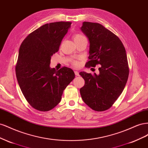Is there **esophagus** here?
Returning a JSON list of instances; mask_svg holds the SVG:
<instances>
[{"mask_svg": "<svg viewBox=\"0 0 148 148\" xmlns=\"http://www.w3.org/2000/svg\"><path fill=\"white\" fill-rule=\"evenodd\" d=\"M74 72H75V75H76V76H79V72H78V71H75Z\"/></svg>", "mask_w": 148, "mask_h": 148, "instance_id": "obj_1", "label": "esophagus"}]
</instances>
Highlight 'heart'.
<instances>
[{"label": "heart", "mask_w": 148, "mask_h": 148, "mask_svg": "<svg viewBox=\"0 0 148 148\" xmlns=\"http://www.w3.org/2000/svg\"><path fill=\"white\" fill-rule=\"evenodd\" d=\"M82 37H84L82 34H77L74 35L73 39H78V38H82ZM71 64H72L73 66H78V65H79L78 62L77 60H71Z\"/></svg>", "instance_id": "1"}]
</instances>
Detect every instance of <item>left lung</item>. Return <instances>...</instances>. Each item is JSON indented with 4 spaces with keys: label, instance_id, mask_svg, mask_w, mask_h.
Instances as JSON below:
<instances>
[{
    "label": "left lung",
    "instance_id": "obj_1",
    "mask_svg": "<svg viewBox=\"0 0 148 148\" xmlns=\"http://www.w3.org/2000/svg\"><path fill=\"white\" fill-rule=\"evenodd\" d=\"M81 29L90 44L85 66L99 65V74L79 72L85 81L80 94L91 109L104 111L112 106L126 85L129 75L126 51L119 37L99 23L84 21Z\"/></svg>",
    "mask_w": 148,
    "mask_h": 148
}]
</instances>
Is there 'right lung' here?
<instances>
[{
  "label": "right lung",
  "mask_w": 148,
  "mask_h": 148,
  "mask_svg": "<svg viewBox=\"0 0 148 148\" xmlns=\"http://www.w3.org/2000/svg\"><path fill=\"white\" fill-rule=\"evenodd\" d=\"M71 24L58 21L44 25L31 33L20 46L15 66L17 81L29 104L39 111L54 108L75 78L70 68L56 70L49 66L51 56L59 51Z\"/></svg>",
  "instance_id": "obj_1"
}]
</instances>
